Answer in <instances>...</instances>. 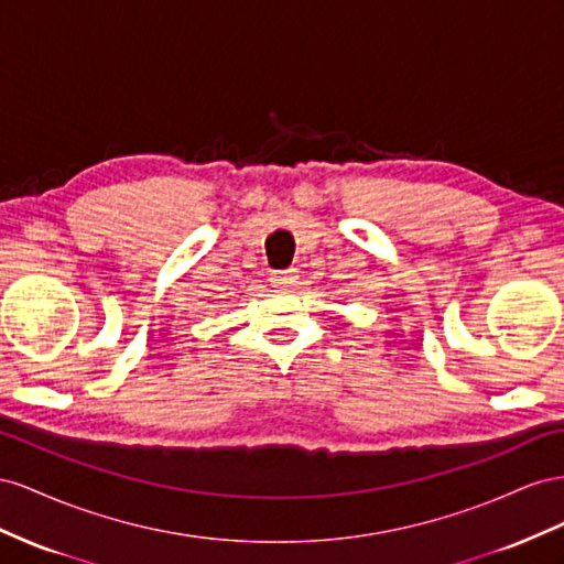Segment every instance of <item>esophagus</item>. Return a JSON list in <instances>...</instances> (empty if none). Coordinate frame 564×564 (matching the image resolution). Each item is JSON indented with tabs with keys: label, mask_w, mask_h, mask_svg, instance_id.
<instances>
[{
	"label": "esophagus",
	"mask_w": 564,
	"mask_h": 564,
	"mask_svg": "<svg viewBox=\"0 0 564 564\" xmlns=\"http://www.w3.org/2000/svg\"><path fill=\"white\" fill-rule=\"evenodd\" d=\"M297 281V269H283L271 273V285L276 288H291Z\"/></svg>",
	"instance_id": "1"
}]
</instances>
